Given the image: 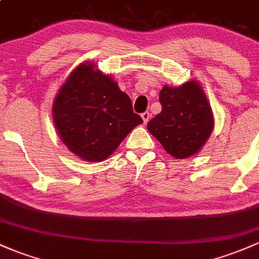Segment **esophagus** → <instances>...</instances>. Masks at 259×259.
Masks as SVG:
<instances>
[{
  "instance_id": "34e87169",
  "label": "esophagus",
  "mask_w": 259,
  "mask_h": 259,
  "mask_svg": "<svg viewBox=\"0 0 259 259\" xmlns=\"http://www.w3.org/2000/svg\"><path fill=\"white\" fill-rule=\"evenodd\" d=\"M142 118H143L144 124H147V123H148L149 118H151V113H149V112H144V113H142Z\"/></svg>"
}]
</instances>
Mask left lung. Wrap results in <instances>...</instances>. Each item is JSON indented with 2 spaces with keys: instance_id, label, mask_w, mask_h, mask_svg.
Masks as SVG:
<instances>
[{
  "instance_id": "1",
  "label": "left lung",
  "mask_w": 259,
  "mask_h": 259,
  "mask_svg": "<svg viewBox=\"0 0 259 259\" xmlns=\"http://www.w3.org/2000/svg\"><path fill=\"white\" fill-rule=\"evenodd\" d=\"M162 111L147 124L166 153L186 159L202 149L212 133L213 113L201 84L191 79L178 88L164 85Z\"/></svg>"
}]
</instances>
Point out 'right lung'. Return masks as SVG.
<instances>
[{
	"mask_svg": "<svg viewBox=\"0 0 259 259\" xmlns=\"http://www.w3.org/2000/svg\"><path fill=\"white\" fill-rule=\"evenodd\" d=\"M60 140L85 162L107 159L127 135L143 122L130 96L94 62H84L60 86L52 106Z\"/></svg>",
	"mask_w": 259,
	"mask_h": 259,
	"instance_id": "right-lung-1",
	"label": "right lung"
}]
</instances>
